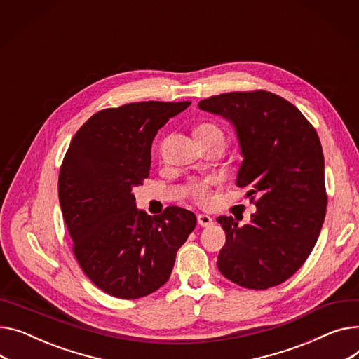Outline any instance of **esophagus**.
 I'll use <instances>...</instances> for the list:
<instances>
[{
	"label": "esophagus",
	"instance_id": "obj_1",
	"mask_svg": "<svg viewBox=\"0 0 359 359\" xmlns=\"http://www.w3.org/2000/svg\"><path fill=\"white\" fill-rule=\"evenodd\" d=\"M198 224L202 228H206V226H210L213 224V221L210 217H208V215H198Z\"/></svg>",
	"mask_w": 359,
	"mask_h": 359
}]
</instances>
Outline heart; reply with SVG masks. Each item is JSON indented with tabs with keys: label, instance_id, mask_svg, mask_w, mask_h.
Returning a JSON list of instances; mask_svg holds the SVG:
<instances>
[{
	"label": "heart",
	"instance_id": "b5f03b06",
	"mask_svg": "<svg viewBox=\"0 0 359 359\" xmlns=\"http://www.w3.org/2000/svg\"><path fill=\"white\" fill-rule=\"evenodd\" d=\"M195 137L198 141H222L225 144V134L222 131L221 127H218L217 124L212 123H205L201 124L195 128ZM189 195L192 196L198 203L201 205H208L210 201V195H209V182L203 180V182H194L190 183L189 187Z\"/></svg>",
	"mask_w": 359,
	"mask_h": 359
}]
</instances>
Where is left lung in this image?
Instances as JSON below:
<instances>
[{
	"instance_id": "obj_1",
	"label": "left lung",
	"mask_w": 359,
	"mask_h": 359,
	"mask_svg": "<svg viewBox=\"0 0 359 359\" xmlns=\"http://www.w3.org/2000/svg\"><path fill=\"white\" fill-rule=\"evenodd\" d=\"M199 108L235 126L244 161L236 184L257 206L250 224L218 217L226 241L217 266L224 277L252 290L290 278L312 252L327 206L319 135L287 100L269 90L226 92Z\"/></svg>"
}]
</instances>
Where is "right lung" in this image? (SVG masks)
Masks as SVG:
<instances>
[{
    "instance_id": "add662e5",
    "label": "right lung",
    "mask_w": 359,
    "mask_h": 359,
    "mask_svg": "<svg viewBox=\"0 0 359 359\" xmlns=\"http://www.w3.org/2000/svg\"><path fill=\"white\" fill-rule=\"evenodd\" d=\"M190 105L133 102L93 114L76 131L59 173V201L79 267L98 289L140 299L170 278L176 254L196 226L187 209L149 217L133 187L150 176L151 142Z\"/></svg>"
}]
</instances>
